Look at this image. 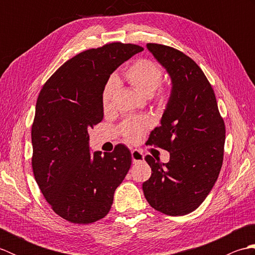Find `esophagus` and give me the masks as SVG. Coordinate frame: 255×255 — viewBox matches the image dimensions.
Returning <instances> with one entry per match:
<instances>
[{
	"label": "esophagus",
	"mask_w": 255,
	"mask_h": 255,
	"mask_svg": "<svg viewBox=\"0 0 255 255\" xmlns=\"http://www.w3.org/2000/svg\"><path fill=\"white\" fill-rule=\"evenodd\" d=\"M131 158H132V162H133V163H138V162L143 161L144 156H143L141 151H139V150H132V151H131Z\"/></svg>",
	"instance_id": "esophagus-1"
}]
</instances>
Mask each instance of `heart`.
<instances>
[{
  "label": "heart",
  "mask_w": 255,
  "mask_h": 255,
  "mask_svg": "<svg viewBox=\"0 0 255 255\" xmlns=\"http://www.w3.org/2000/svg\"><path fill=\"white\" fill-rule=\"evenodd\" d=\"M125 79L132 88L143 96H154L155 101L162 104L167 97V89L160 85L163 79V69L159 63L149 59H138L125 71ZM116 83L110 81L102 92V106L105 112L113 106ZM150 126V118L147 116L131 117L125 121L121 131L129 141H138Z\"/></svg>",
  "instance_id": "obj_1"
}]
</instances>
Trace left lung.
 <instances>
[{
  "instance_id": "8db88e82",
  "label": "left lung",
  "mask_w": 255,
  "mask_h": 255,
  "mask_svg": "<svg viewBox=\"0 0 255 255\" xmlns=\"http://www.w3.org/2000/svg\"><path fill=\"white\" fill-rule=\"evenodd\" d=\"M163 66L172 91L161 126L148 143L170 152L161 163L147 155L151 176L142 184L151 207L169 216H184L202 204L217 181L224 161L226 128L209 81L193 59L174 48L147 44Z\"/></svg>"
}]
</instances>
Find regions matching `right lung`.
Here are the masks:
<instances>
[{"instance_id": "obj_1", "label": "right lung", "mask_w": 255, "mask_h": 255, "mask_svg": "<svg viewBox=\"0 0 255 255\" xmlns=\"http://www.w3.org/2000/svg\"><path fill=\"white\" fill-rule=\"evenodd\" d=\"M143 48L112 42L64 62L42 86L31 126V166L52 210L73 224H92L110 211L131 165L124 144L113 152L89 147L88 129L102 122V92L111 74Z\"/></svg>"}]
</instances>
